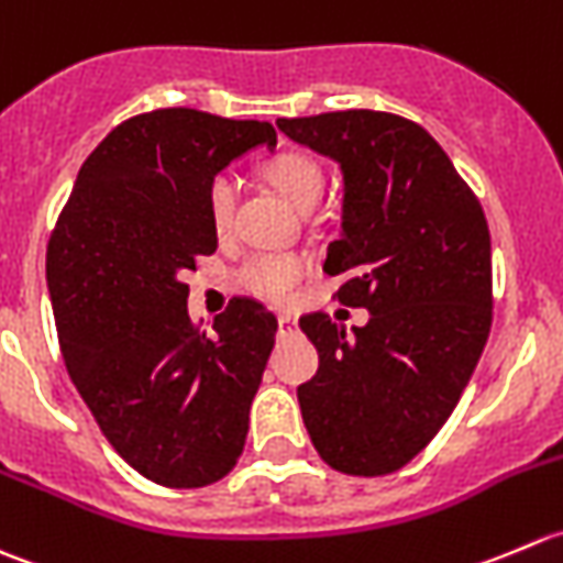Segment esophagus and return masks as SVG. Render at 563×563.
Masks as SVG:
<instances>
[{
	"label": "esophagus",
	"mask_w": 563,
	"mask_h": 563,
	"mask_svg": "<svg viewBox=\"0 0 563 563\" xmlns=\"http://www.w3.org/2000/svg\"><path fill=\"white\" fill-rule=\"evenodd\" d=\"M276 320H279V333H295V331H298V320H295V317L279 314Z\"/></svg>",
	"instance_id": "1"
}]
</instances>
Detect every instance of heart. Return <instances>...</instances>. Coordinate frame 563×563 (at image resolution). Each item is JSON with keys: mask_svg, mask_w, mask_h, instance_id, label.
Masks as SVG:
<instances>
[{"mask_svg": "<svg viewBox=\"0 0 563 563\" xmlns=\"http://www.w3.org/2000/svg\"><path fill=\"white\" fill-rule=\"evenodd\" d=\"M265 175L276 188L300 210L309 213L322 197L325 188V175L322 166L317 164L311 155L306 153H282L274 161L265 164ZM238 199V183L232 175H216L208 186V213L213 221L216 232L224 235L232 224V213H235ZM306 271V260L298 254H254L243 263L241 284L252 292L263 295V298L282 300L295 284L300 282Z\"/></svg>", "mask_w": 563, "mask_h": 563, "instance_id": "heart-1", "label": "heart"}]
</instances>
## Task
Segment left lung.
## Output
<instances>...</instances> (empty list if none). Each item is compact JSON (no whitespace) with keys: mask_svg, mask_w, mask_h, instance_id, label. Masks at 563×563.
<instances>
[{"mask_svg":"<svg viewBox=\"0 0 563 563\" xmlns=\"http://www.w3.org/2000/svg\"><path fill=\"white\" fill-rule=\"evenodd\" d=\"M342 172V224L325 274L369 322L347 333L300 317L320 369L298 386L317 454L350 476L408 465L452 416L493 322V254L482 205L421 125L350 109L276 120Z\"/></svg>","mask_w":563,"mask_h":563,"instance_id":"left-lung-1","label":"left lung"}]
</instances>
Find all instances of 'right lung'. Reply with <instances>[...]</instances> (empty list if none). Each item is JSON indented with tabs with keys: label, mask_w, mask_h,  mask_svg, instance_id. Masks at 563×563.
Here are the masks:
<instances>
[{
	"label": "right lung",
	"mask_w": 563,
	"mask_h": 563,
	"mask_svg": "<svg viewBox=\"0 0 563 563\" xmlns=\"http://www.w3.org/2000/svg\"><path fill=\"white\" fill-rule=\"evenodd\" d=\"M271 122L158 109L117 125L76 175L46 254L59 347L76 391L122 460L164 487L235 468L274 350L276 317L235 298L213 331L188 320L183 274L219 235L208 186Z\"/></svg>",
	"instance_id": "1"
}]
</instances>
